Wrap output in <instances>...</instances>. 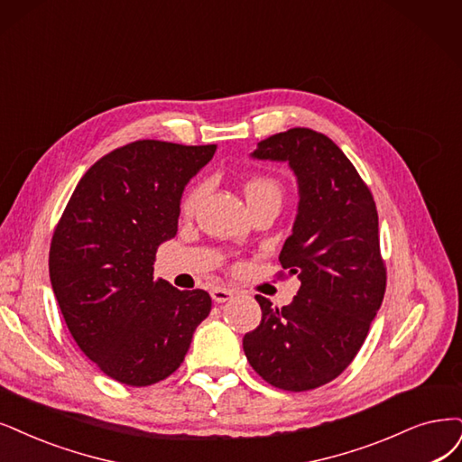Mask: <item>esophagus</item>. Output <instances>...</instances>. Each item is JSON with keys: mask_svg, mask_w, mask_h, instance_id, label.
Segmentation results:
<instances>
[{"mask_svg": "<svg viewBox=\"0 0 462 462\" xmlns=\"http://www.w3.org/2000/svg\"><path fill=\"white\" fill-rule=\"evenodd\" d=\"M232 297H234V291H232V289H226V287H215L211 291V299L218 304L230 300Z\"/></svg>", "mask_w": 462, "mask_h": 462, "instance_id": "obj_1", "label": "esophagus"}]
</instances>
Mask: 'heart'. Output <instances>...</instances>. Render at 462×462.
<instances>
[{
	"label": "heart",
	"instance_id": "heart-1",
	"mask_svg": "<svg viewBox=\"0 0 462 462\" xmlns=\"http://www.w3.org/2000/svg\"><path fill=\"white\" fill-rule=\"evenodd\" d=\"M244 190H245V196L249 199V198H254V196H259V194H266V192L280 194V186H278V182L274 179H270V177H253V179H249L245 182ZM199 196H201V188L199 186L190 188V190L184 194V198L180 201V209L182 211H190L194 205L198 203Z\"/></svg>",
	"mask_w": 462,
	"mask_h": 462
}]
</instances>
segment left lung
<instances>
[{"instance_id": "8db88e82", "label": "left lung", "mask_w": 462, "mask_h": 462, "mask_svg": "<svg viewBox=\"0 0 462 462\" xmlns=\"http://www.w3.org/2000/svg\"><path fill=\"white\" fill-rule=\"evenodd\" d=\"M253 156L287 162L297 175L299 213L280 263L300 287L283 309L254 297L263 319L244 337V350L268 384L314 390L352 364L384 299L377 205L352 162L323 133L287 129L261 141Z\"/></svg>"}]
</instances>
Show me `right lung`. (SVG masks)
<instances>
[{
  "instance_id": "add662e5",
  "label": "right lung",
  "mask_w": 462,
  "mask_h": 462,
  "mask_svg": "<svg viewBox=\"0 0 462 462\" xmlns=\"http://www.w3.org/2000/svg\"><path fill=\"white\" fill-rule=\"evenodd\" d=\"M217 144L134 141L93 163L57 222L49 278L79 350L110 379L150 386L184 362L211 312L203 289L153 278L160 244L177 234L186 182Z\"/></svg>"
}]
</instances>
